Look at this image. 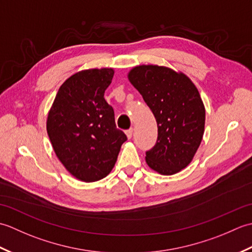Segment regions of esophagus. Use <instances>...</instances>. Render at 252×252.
<instances>
[{"label":"esophagus","mask_w":252,"mask_h":252,"mask_svg":"<svg viewBox=\"0 0 252 252\" xmlns=\"http://www.w3.org/2000/svg\"><path fill=\"white\" fill-rule=\"evenodd\" d=\"M126 137L130 138L132 137V135H133V129H130V130H127V131H126Z\"/></svg>","instance_id":"obj_1"}]
</instances>
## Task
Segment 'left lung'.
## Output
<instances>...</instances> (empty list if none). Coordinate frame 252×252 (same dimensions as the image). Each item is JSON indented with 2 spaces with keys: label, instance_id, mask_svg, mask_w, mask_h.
Masks as SVG:
<instances>
[{
  "label": "left lung",
  "instance_id": "1",
  "mask_svg": "<svg viewBox=\"0 0 252 252\" xmlns=\"http://www.w3.org/2000/svg\"><path fill=\"white\" fill-rule=\"evenodd\" d=\"M127 79L156 118L157 143L146 153L148 167L172 175L189 165L202 141L206 110L191 80L165 66L140 65Z\"/></svg>",
  "mask_w": 252,
  "mask_h": 252
}]
</instances>
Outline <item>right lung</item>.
I'll list each match as a JSON object with an SVG mask.
<instances>
[{"label":"right lung","instance_id":"obj_1","mask_svg":"<svg viewBox=\"0 0 252 252\" xmlns=\"http://www.w3.org/2000/svg\"><path fill=\"white\" fill-rule=\"evenodd\" d=\"M112 68L85 69L63 82L47 115L46 131L57 158L82 182L110 173L126 141L104 98L114 78Z\"/></svg>","mask_w":252,"mask_h":252}]
</instances>
